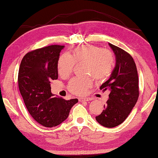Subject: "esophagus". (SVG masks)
Segmentation results:
<instances>
[{
  "instance_id": "34e87169",
  "label": "esophagus",
  "mask_w": 158,
  "mask_h": 158,
  "mask_svg": "<svg viewBox=\"0 0 158 158\" xmlns=\"http://www.w3.org/2000/svg\"><path fill=\"white\" fill-rule=\"evenodd\" d=\"M79 100L80 102H83V101H87L89 102L90 100H92V98H79Z\"/></svg>"
}]
</instances>
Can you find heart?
<instances>
[{
  "mask_svg": "<svg viewBox=\"0 0 158 158\" xmlns=\"http://www.w3.org/2000/svg\"><path fill=\"white\" fill-rule=\"evenodd\" d=\"M115 58L112 52L98 46L86 45L79 46L73 51L72 56L64 53L58 61L59 75L64 77L72 73L75 63L85 62L84 73L92 75L96 80L107 78L111 73ZM92 81L88 76L75 77L70 81L69 91L77 95H83L91 88Z\"/></svg>",
  "mask_w": 158,
  "mask_h": 158,
  "instance_id": "1",
  "label": "heart"
}]
</instances>
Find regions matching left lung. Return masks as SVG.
I'll return each mask as SVG.
<instances>
[{"label":"left lung","instance_id":"obj_1","mask_svg":"<svg viewBox=\"0 0 158 158\" xmlns=\"http://www.w3.org/2000/svg\"><path fill=\"white\" fill-rule=\"evenodd\" d=\"M116 57V65L110 78L100 89L110 90L109 100L96 119L100 125L113 127L123 122L135 106L139 96L136 64L128 53L109 43Z\"/></svg>","mask_w":158,"mask_h":158}]
</instances>
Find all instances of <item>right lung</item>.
I'll return each instance as SVG.
<instances>
[{
	"label": "right lung",
	"instance_id": "obj_1",
	"mask_svg": "<svg viewBox=\"0 0 158 158\" xmlns=\"http://www.w3.org/2000/svg\"><path fill=\"white\" fill-rule=\"evenodd\" d=\"M64 45H50L23 56L18 73V86L26 109L36 122L52 127L68 117L78 99L66 100L51 92L50 81L58 79V61Z\"/></svg>",
	"mask_w": 158,
	"mask_h": 158
}]
</instances>
